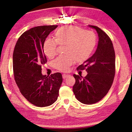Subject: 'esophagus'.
<instances>
[{
    "instance_id": "1",
    "label": "esophagus",
    "mask_w": 132,
    "mask_h": 132,
    "mask_svg": "<svg viewBox=\"0 0 132 132\" xmlns=\"http://www.w3.org/2000/svg\"><path fill=\"white\" fill-rule=\"evenodd\" d=\"M68 76H69V75L68 74H63L62 75V77H63V79H65V78H67L68 77Z\"/></svg>"
}]
</instances>
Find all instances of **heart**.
<instances>
[{
	"label": "heart",
	"instance_id": "heart-1",
	"mask_svg": "<svg viewBox=\"0 0 132 132\" xmlns=\"http://www.w3.org/2000/svg\"><path fill=\"white\" fill-rule=\"evenodd\" d=\"M54 41L48 39L43 44V51L48 58H53L57 53V45H64L63 52L53 62V65L59 70L65 71L75 60L82 62L88 58L96 44V36L93 32L73 26L60 27L55 32Z\"/></svg>",
	"mask_w": 132,
	"mask_h": 132
}]
</instances>
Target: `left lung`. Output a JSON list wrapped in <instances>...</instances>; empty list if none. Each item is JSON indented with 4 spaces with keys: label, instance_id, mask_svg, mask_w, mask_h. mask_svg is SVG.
I'll return each mask as SVG.
<instances>
[{
    "label": "left lung",
    "instance_id": "8db88e82",
    "mask_svg": "<svg viewBox=\"0 0 132 132\" xmlns=\"http://www.w3.org/2000/svg\"><path fill=\"white\" fill-rule=\"evenodd\" d=\"M96 31L98 36L97 49L78 69L86 68V77L74 74L75 83L73 91L78 101L86 105L100 101L110 89L115 75V52L112 42L99 27L89 25Z\"/></svg>",
    "mask_w": 132,
    "mask_h": 132
}]
</instances>
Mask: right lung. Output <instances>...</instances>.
Returning <instances> with one entry per match:
<instances>
[{
  "instance_id": "right-lung-1",
  "label": "right lung",
  "mask_w": 132,
  "mask_h": 132,
  "mask_svg": "<svg viewBox=\"0 0 132 132\" xmlns=\"http://www.w3.org/2000/svg\"><path fill=\"white\" fill-rule=\"evenodd\" d=\"M57 25L31 28L23 33L16 43L13 52V71L16 83L21 94L37 107L52 105L58 98L63 81L62 75L42 74L41 65L47 62L43 44Z\"/></svg>"
}]
</instances>
